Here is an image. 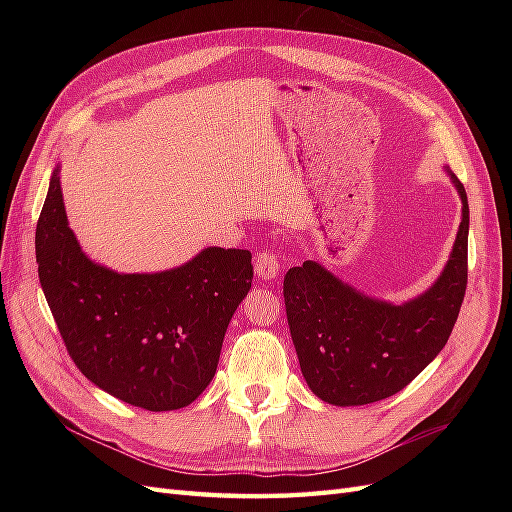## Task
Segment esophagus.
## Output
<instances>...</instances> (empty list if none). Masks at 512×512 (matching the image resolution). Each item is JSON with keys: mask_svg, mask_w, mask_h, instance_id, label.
I'll return each instance as SVG.
<instances>
[{"mask_svg": "<svg viewBox=\"0 0 512 512\" xmlns=\"http://www.w3.org/2000/svg\"><path fill=\"white\" fill-rule=\"evenodd\" d=\"M254 269H256V275L260 277V280H265V282L275 280V277L280 275V271H282L280 260H277V256L271 254V252H260L256 256Z\"/></svg>", "mask_w": 512, "mask_h": 512, "instance_id": "34e87169", "label": "esophagus"}]
</instances>
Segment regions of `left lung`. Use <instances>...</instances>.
<instances>
[{
    "instance_id": "1",
    "label": "left lung",
    "mask_w": 512,
    "mask_h": 512,
    "mask_svg": "<svg viewBox=\"0 0 512 512\" xmlns=\"http://www.w3.org/2000/svg\"><path fill=\"white\" fill-rule=\"evenodd\" d=\"M461 224L444 269L427 290L395 305L344 282L318 260L284 277L286 316L301 374L331 406H365L408 386L451 337L468 284L470 209L461 181Z\"/></svg>"
}]
</instances>
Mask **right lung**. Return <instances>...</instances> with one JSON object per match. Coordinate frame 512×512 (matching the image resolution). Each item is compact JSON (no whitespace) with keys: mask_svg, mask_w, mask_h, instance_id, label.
I'll return each instance as SVG.
<instances>
[{"mask_svg":"<svg viewBox=\"0 0 512 512\" xmlns=\"http://www.w3.org/2000/svg\"><path fill=\"white\" fill-rule=\"evenodd\" d=\"M40 286L72 361L130 406H190L218 369L232 314L252 288V254L205 247L179 267L119 273L91 260L68 226L53 170L36 226Z\"/></svg>","mask_w":512,"mask_h":512,"instance_id":"right-lung-1","label":"right lung"}]
</instances>
